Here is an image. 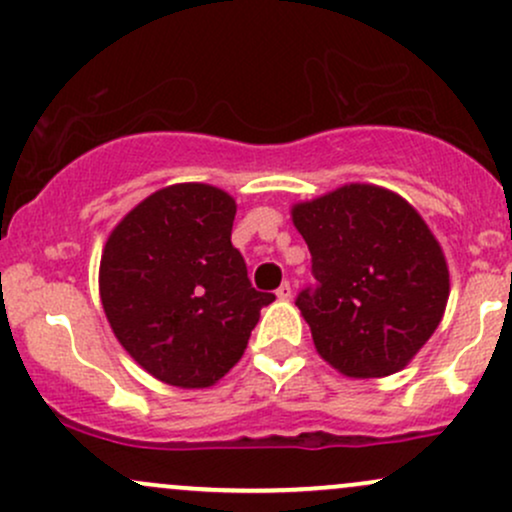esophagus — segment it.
<instances>
[{
  "mask_svg": "<svg viewBox=\"0 0 512 512\" xmlns=\"http://www.w3.org/2000/svg\"><path fill=\"white\" fill-rule=\"evenodd\" d=\"M276 296H279L281 301H289V298L293 296V289H291L289 281H284V284H281L279 289H276Z\"/></svg>",
  "mask_w": 512,
  "mask_h": 512,
  "instance_id": "34e87169",
  "label": "esophagus"
}]
</instances>
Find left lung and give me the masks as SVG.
<instances>
[{"label":"left lung","instance_id":"left-lung-1","mask_svg":"<svg viewBox=\"0 0 512 512\" xmlns=\"http://www.w3.org/2000/svg\"><path fill=\"white\" fill-rule=\"evenodd\" d=\"M315 286L296 305L317 354L349 378L402 370L436 332L450 296L443 250L407 199L351 185L293 204Z\"/></svg>","mask_w":512,"mask_h":512}]
</instances>
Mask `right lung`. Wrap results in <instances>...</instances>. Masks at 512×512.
Segmentation results:
<instances>
[{
    "label": "right lung",
    "mask_w": 512,
    "mask_h": 512,
    "mask_svg": "<svg viewBox=\"0 0 512 512\" xmlns=\"http://www.w3.org/2000/svg\"><path fill=\"white\" fill-rule=\"evenodd\" d=\"M236 199L204 182L139 202L103 248L101 301L117 342L161 383H219L243 356L274 293L252 289L233 248Z\"/></svg>",
    "instance_id": "right-lung-1"
}]
</instances>
